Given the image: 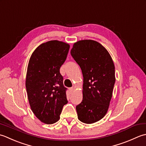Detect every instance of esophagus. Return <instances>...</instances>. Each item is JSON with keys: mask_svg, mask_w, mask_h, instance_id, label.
Returning <instances> with one entry per match:
<instances>
[{"mask_svg": "<svg viewBox=\"0 0 146 146\" xmlns=\"http://www.w3.org/2000/svg\"><path fill=\"white\" fill-rule=\"evenodd\" d=\"M69 90H70V92H73V91H74V88H70L69 89Z\"/></svg>", "mask_w": 146, "mask_h": 146, "instance_id": "1", "label": "esophagus"}]
</instances>
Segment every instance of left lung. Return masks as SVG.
I'll return each instance as SVG.
<instances>
[{"mask_svg": "<svg viewBox=\"0 0 146 146\" xmlns=\"http://www.w3.org/2000/svg\"><path fill=\"white\" fill-rule=\"evenodd\" d=\"M70 54L83 76V98L76 106L78 119L90 124L108 111L115 82V65L110 55L96 41L84 40L74 44Z\"/></svg>", "mask_w": 146, "mask_h": 146, "instance_id": "8db88e82", "label": "left lung"}]
</instances>
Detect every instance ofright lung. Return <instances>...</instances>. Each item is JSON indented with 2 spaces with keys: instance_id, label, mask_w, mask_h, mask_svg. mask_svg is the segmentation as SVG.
Wrapping results in <instances>:
<instances>
[{
  "instance_id": "right-lung-1",
  "label": "right lung",
  "mask_w": 146,
  "mask_h": 146,
  "mask_svg": "<svg viewBox=\"0 0 146 146\" xmlns=\"http://www.w3.org/2000/svg\"><path fill=\"white\" fill-rule=\"evenodd\" d=\"M69 44L52 40L38 46L29 58L26 88L32 111L46 124L58 121L68 103L60 69L67 58Z\"/></svg>"
}]
</instances>
